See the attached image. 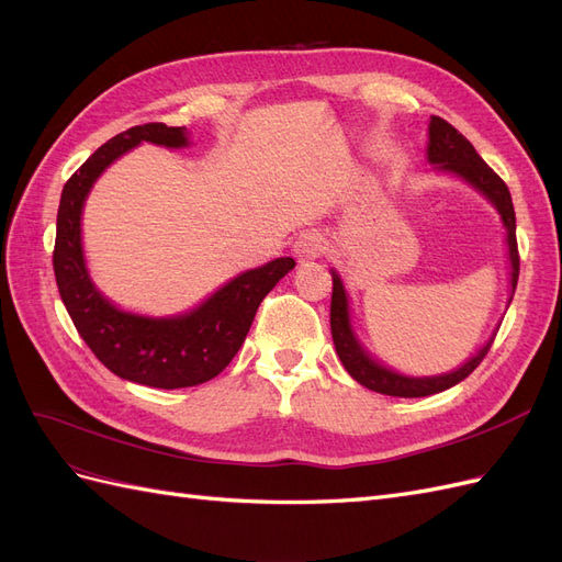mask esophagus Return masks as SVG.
<instances>
[{
  "mask_svg": "<svg viewBox=\"0 0 562 562\" xmlns=\"http://www.w3.org/2000/svg\"><path fill=\"white\" fill-rule=\"evenodd\" d=\"M324 251H327V240L322 238V233H315V231L301 233L294 243V255L299 261L319 259Z\"/></svg>",
  "mask_w": 562,
  "mask_h": 562,
  "instance_id": "1",
  "label": "esophagus"
}]
</instances>
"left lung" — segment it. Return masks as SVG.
<instances>
[{"instance_id":"left-lung-1","label":"left lung","mask_w":562,"mask_h":562,"mask_svg":"<svg viewBox=\"0 0 562 562\" xmlns=\"http://www.w3.org/2000/svg\"><path fill=\"white\" fill-rule=\"evenodd\" d=\"M427 158L439 170L456 172L462 179H467V182L474 189H479L485 198H491L493 205L502 214V222L506 226V243H509L512 299H514L518 270H520V257H518V243H516V212H514L509 189H506V184L502 182V177L476 154L472 142H469L460 131L452 128V125L448 121H443L441 116H431V121H429ZM331 336H334V346L342 361V367H346V371L357 380L359 385H364L380 394L406 396V400H411V396H429V394H437L452 385H458L460 380H464L481 364L483 357L487 355V350H491L493 340H495V338L487 340L476 357L469 359L467 364L460 367L458 371L446 373V375L406 378V375L394 373L385 367L375 364V361L364 350H361V346L350 329L346 289H342V282L336 273H334V292H331Z\"/></svg>"}]
</instances>
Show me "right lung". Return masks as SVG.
I'll list each match as a JSON object with an SVG mask.
<instances>
[{
	"label": "right lung",
	"mask_w": 562,
	"mask_h": 562,
	"mask_svg": "<svg viewBox=\"0 0 562 562\" xmlns=\"http://www.w3.org/2000/svg\"><path fill=\"white\" fill-rule=\"evenodd\" d=\"M139 142L172 149L187 147V128L166 123L135 125L104 142L67 179L58 207L53 270L71 322L106 369L149 387H193L207 383L231 364L255 322L259 303L296 261L282 257L247 270L182 317L151 319L114 307L88 278L81 251V207L100 172Z\"/></svg>",
	"instance_id": "1"
}]
</instances>
